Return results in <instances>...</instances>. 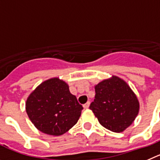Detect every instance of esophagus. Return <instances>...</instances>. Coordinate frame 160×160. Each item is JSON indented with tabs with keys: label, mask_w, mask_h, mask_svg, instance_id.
Instances as JSON below:
<instances>
[{
	"label": "esophagus",
	"mask_w": 160,
	"mask_h": 160,
	"mask_svg": "<svg viewBox=\"0 0 160 160\" xmlns=\"http://www.w3.org/2000/svg\"><path fill=\"white\" fill-rule=\"evenodd\" d=\"M89 105H90V102L88 101L85 104H83V108H84L85 109H88L89 108Z\"/></svg>",
	"instance_id": "1"
}]
</instances>
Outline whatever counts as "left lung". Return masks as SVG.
<instances>
[{
	"label": "left lung",
	"mask_w": 160,
	"mask_h": 160,
	"mask_svg": "<svg viewBox=\"0 0 160 160\" xmlns=\"http://www.w3.org/2000/svg\"><path fill=\"white\" fill-rule=\"evenodd\" d=\"M94 101L89 108L100 124L113 132L128 128L139 110V103L128 84L116 76L95 86Z\"/></svg>",
	"instance_id": "obj_1"
}]
</instances>
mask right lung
Here are the masks:
<instances>
[{"instance_id": "add662e5", "label": "right lung", "mask_w": 160, "mask_h": 160, "mask_svg": "<svg viewBox=\"0 0 160 160\" xmlns=\"http://www.w3.org/2000/svg\"><path fill=\"white\" fill-rule=\"evenodd\" d=\"M25 108L39 131L58 136L77 123L83 107L65 82L52 78L41 83L29 95Z\"/></svg>"}]
</instances>
